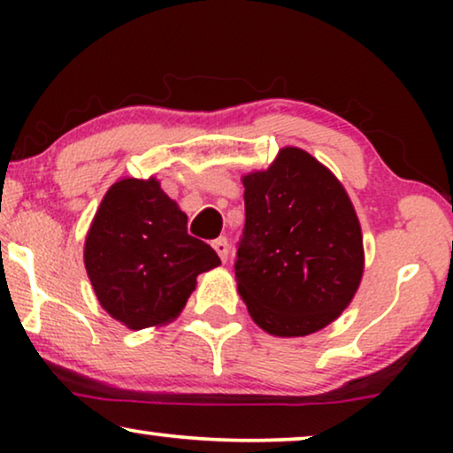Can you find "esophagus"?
Listing matches in <instances>:
<instances>
[{
	"label": "esophagus",
	"mask_w": 453,
	"mask_h": 453,
	"mask_svg": "<svg viewBox=\"0 0 453 453\" xmlns=\"http://www.w3.org/2000/svg\"><path fill=\"white\" fill-rule=\"evenodd\" d=\"M212 247H214V251L219 253L220 262L225 264L226 259H228V241H226V237H219V239H214V241H212Z\"/></svg>",
	"instance_id": "34e87169"
}]
</instances>
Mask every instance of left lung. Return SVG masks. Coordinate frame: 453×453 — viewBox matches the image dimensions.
I'll return each mask as SVG.
<instances>
[{
    "instance_id": "1",
    "label": "left lung",
    "mask_w": 453,
    "mask_h": 453,
    "mask_svg": "<svg viewBox=\"0 0 453 453\" xmlns=\"http://www.w3.org/2000/svg\"><path fill=\"white\" fill-rule=\"evenodd\" d=\"M245 228L234 278L251 319L272 336H307L350 305L363 278V233L336 175L287 146L243 175Z\"/></svg>"
}]
</instances>
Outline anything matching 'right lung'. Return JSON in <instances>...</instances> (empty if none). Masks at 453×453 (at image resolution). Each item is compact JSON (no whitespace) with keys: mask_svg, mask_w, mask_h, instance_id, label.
<instances>
[{"mask_svg":"<svg viewBox=\"0 0 453 453\" xmlns=\"http://www.w3.org/2000/svg\"><path fill=\"white\" fill-rule=\"evenodd\" d=\"M84 265L104 311L129 330H144L175 319L196 278L220 259L188 233V216L157 179L123 177L92 219Z\"/></svg>","mask_w":453,"mask_h":453,"instance_id":"obj_1","label":"right lung"}]
</instances>
